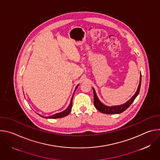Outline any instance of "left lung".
I'll return each mask as SVG.
<instances>
[{"mask_svg":"<svg viewBox=\"0 0 160 160\" xmlns=\"http://www.w3.org/2000/svg\"><path fill=\"white\" fill-rule=\"evenodd\" d=\"M141 85V73L140 76V80H139V84L138 85V89H137L135 94L125 103L121 104V105H117V106H108L105 104H104L99 99L97 94L96 92V90L93 88V92H94V104L96 108L99 110L100 112L104 113V114H109V115H112V114H119L124 111H125L133 102L135 99L139 95L140 88Z\"/></svg>","mask_w":160,"mask_h":160,"instance_id":"left-lung-1","label":"left lung"}]
</instances>
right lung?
Segmentation results:
<instances>
[{"label":"right lung","instance_id":"obj_1","mask_svg":"<svg viewBox=\"0 0 160 160\" xmlns=\"http://www.w3.org/2000/svg\"><path fill=\"white\" fill-rule=\"evenodd\" d=\"M78 85H79V84H78V85L76 86L75 89V91H74V93H75V92L76 89H77V87H78ZM74 93H73V96H72V99H71V101H70V103L69 106H68V107L65 110H64L63 111L60 112H58V113H56V114H54V115H51V116H49V117H43V116L39 115V114H38V115L39 116H40V117H43V118H62V117H64L68 115H69V113H70V112H71V111H72V101H73V97Z\"/></svg>","mask_w":160,"mask_h":160}]
</instances>
